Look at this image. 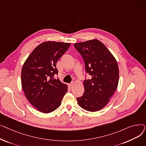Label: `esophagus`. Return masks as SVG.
Returning a JSON list of instances; mask_svg holds the SVG:
<instances>
[{
	"label": "esophagus",
	"instance_id": "esophagus-1",
	"mask_svg": "<svg viewBox=\"0 0 146 146\" xmlns=\"http://www.w3.org/2000/svg\"><path fill=\"white\" fill-rule=\"evenodd\" d=\"M74 85V82H72L71 83L69 84V86H70V88H72Z\"/></svg>",
	"mask_w": 146,
	"mask_h": 146
}]
</instances>
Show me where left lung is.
<instances>
[{
    "mask_svg": "<svg viewBox=\"0 0 146 146\" xmlns=\"http://www.w3.org/2000/svg\"><path fill=\"white\" fill-rule=\"evenodd\" d=\"M74 45L84 60L86 72L91 76L90 79L83 82L85 92L82 96L77 98L78 104L86 111H98L109 102L118 87L117 61L106 46L97 39Z\"/></svg>",
    "mask_w": 146,
    "mask_h": 146,
    "instance_id": "left-lung-1",
    "label": "left lung"
}]
</instances>
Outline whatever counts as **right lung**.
I'll list each match as a JSON object with an SVG mask.
<instances>
[{
    "mask_svg": "<svg viewBox=\"0 0 146 146\" xmlns=\"http://www.w3.org/2000/svg\"><path fill=\"white\" fill-rule=\"evenodd\" d=\"M70 43L45 41L30 54L23 65L21 83L24 92L33 106L47 113L57 109L68 90V86L54 75L56 63Z\"/></svg>",
    "mask_w": 146,
    "mask_h": 146,
    "instance_id": "obj_1",
    "label": "right lung"
}]
</instances>
